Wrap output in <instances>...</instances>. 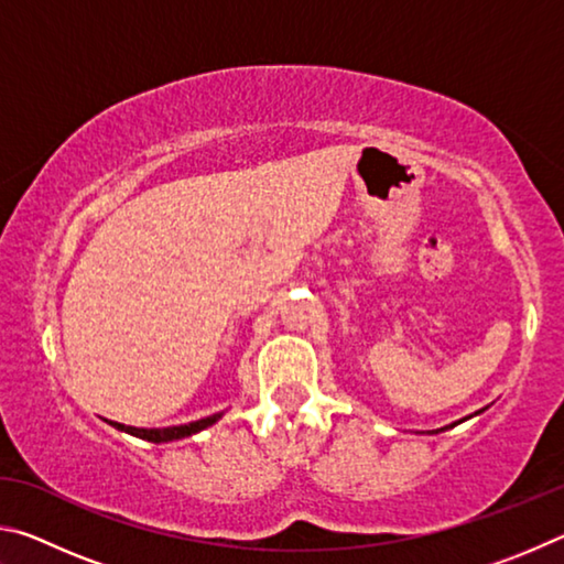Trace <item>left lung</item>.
<instances>
[{"mask_svg":"<svg viewBox=\"0 0 564 564\" xmlns=\"http://www.w3.org/2000/svg\"><path fill=\"white\" fill-rule=\"evenodd\" d=\"M447 427H451V425H447Z\"/></svg>","mask_w":564,"mask_h":564,"instance_id":"8db88e82","label":"left lung"}]
</instances>
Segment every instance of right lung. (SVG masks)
I'll return each instance as SVG.
<instances>
[{"label": "right lung", "instance_id": "add662e5", "mask_svg": "<svg viewBox=\"0 0 564 564\" xmlns=\"http://www.w3.org/2000/svg\"><path fill=\"white\" fill-rule=\"evenodd\" d=\"M218 417H221V413L208 415L204 420H196V423H188V425L151 427V431H149V427H131V425H121V423H111V425L119 427V431H127L131 435H137V437H144V441H149V443H169V441H178V437H188V435H194L198 431H204V427L214 425Z\"/></svg>", "mask_w": 564, "mask_h": 564}]
</instances>
